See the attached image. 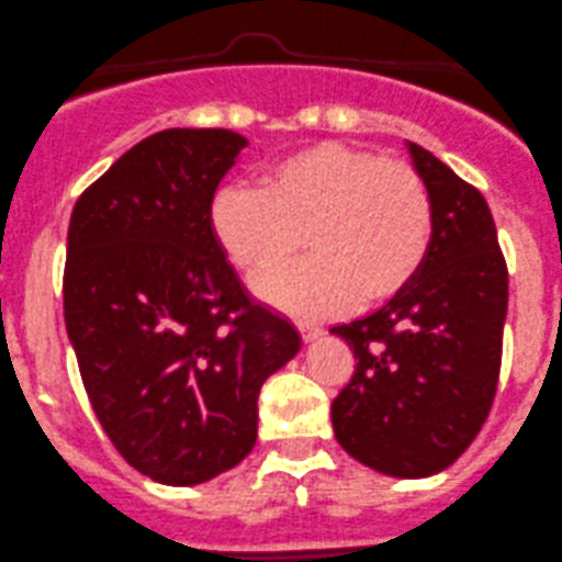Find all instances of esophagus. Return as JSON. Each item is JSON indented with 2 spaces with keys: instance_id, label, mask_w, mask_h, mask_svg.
Instances as JSON below:
<instances>
[{
  "instance_id": "obj_1",
  "label": "esophagus",
  "mask_w": 562,
  "mask_h": 562,
  "mask_svg": "<svg viewBox=\"0 0 562 562\" xmlns=\"http://www.w3.org/2000/svg\"><path fill=\"white\" fill-rule=\"evenodd\" d=\"M297 328H301V336L306 341H314L319 334H323V328H319V325H314V323H297Z\"/></svg>"
}]
</instances>
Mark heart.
Here are the masks:
<instances>
[{"instance_id": "b5f03b06", "label": "heart", "mask_w": 562, "mask_h": 562, "mask_svg": "<svg viewBox=\"0 0 562 562\" xmlns=\"http://www.w3.org/2000/svg\"><path fill=\"white\" fill-rule=\"evenodd\" d=\"M217 248L250 281L270 276L297 248L306 259L261 292L303 317L372 306L403 290L425 261L432 206L422 176L345 143H314L270 159L256 190L226 184L210 206Z\"/></svg>"}]
</instances>
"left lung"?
<instances>
[{
  "mask_svg": "<svg viewBox=\"0 0 562 562\" xmlns=\"http://www.w3.org/2000/svg\"><path fill=\"white\" fill-rule=\"evenodd\" d=\"M432 206L425 261L378 312L334 325L356 356L330 403L336 441L392 477H430L467 452L494 403L507 265L485 198L408 143Z\"/></svg>",
  "mask_w": 562,
  "mask_h": 562,
  "instance_id": "1",
  "label": "left lung"
}]
</instances>
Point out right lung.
I'll return each mask as SVG.
<instances>
[{
  "mask_svg": "<svg viewBox=\"0 0 562 562\" xmlns=\"http://www.w3.org/2000/svg\"><path fill=\"white\" fill-rule=\"evenodd\" d=\"M245 146L228 130L157 132L71 212L63 308L85 392L124 461L165 485L237 467L261 383L301 350L212 237V198Z\"/></svg>",
  "mask_w": 562,
  "mask_h": 562,
  "instance_id": "obj_1",
  "label": "right lung"
}]
</instances>
